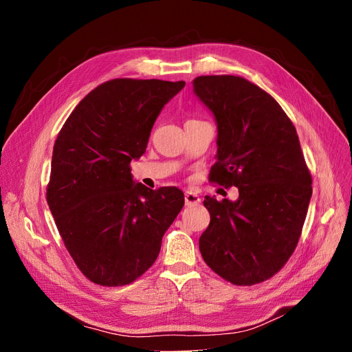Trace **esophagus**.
Masks as SVG:
<instances>
[{"mask_svg": "<svg viewBox=\"0 0 352 352\" xmlns=\"http://www.w3.org/2000/svg\"><path fill=\"white\" fill-rule=\"evenodd\" d=\"M201 202V198L197 192L192 191H186V204L187 206H197Z\"/></svg>", "mask_w": 352, "mask_h": 352, "instance_id": "34e87169", "label": "esophagus"}]
</instances>
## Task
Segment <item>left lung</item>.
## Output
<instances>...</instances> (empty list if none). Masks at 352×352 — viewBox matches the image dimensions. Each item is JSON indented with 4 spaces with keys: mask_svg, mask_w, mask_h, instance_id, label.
<instances>
[{
    "mask_svg": "<svg viewBox=\"0 0 352 352\" xmlns=\"http://www.w3.org/2000/svg\"><path fill=\"white\" fill-rule=\"evenodd\" d=\"M192 87L217 124L210 178L239 192L236 201L206 197L211 221L201 255L235 285L265 281L297 247L312 195L297 131L280 104L245 78L202 76Z\"/></svg>",
    "mask_w": 352,
    "mask_h": 352,
    "instance_id": "obj_1",
    "label": "left lung"
}]
</instances>
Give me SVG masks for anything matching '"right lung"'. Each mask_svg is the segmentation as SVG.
<instances>
[{
    "instance_id": "right-lung-1",
    "label": "right lung",
    "mask_w": 352,
    "mask_h": 352,
    "mask_svg": "<svg viewBox=\"0 0 352 352\" xmlns=\"http://www.w3.org/2000/svg\"><path fill=\"white\" fill-rule=\"evenodd\" d=\"M184 85L107 81L74 108L54 144L47 202L72 260L92 283L121 287L137 280L155 263L184 207L181 190L146 188L129 168Z\"/></svg>"
}]
</instances>
